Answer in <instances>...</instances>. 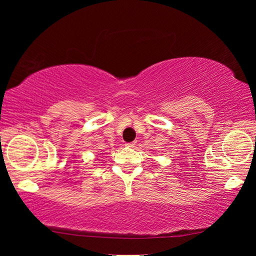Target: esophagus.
<instances>
[{
	"label": "esophagus",
	"instance_id": "esophagus-1",
	"mask_svg": "<svg viewBox=\"0 0 256 256\" xmlns=\"http://www.w3.org/2000/svg\"><path fill=\"white\" fill-rule=\"evenodd\" d=\"M126 146H128V148H133V146H136V142H131V144H128Z\"/></svg>",
	"mask_w": 256,
	"mask_h": 256
}]
</instances>
